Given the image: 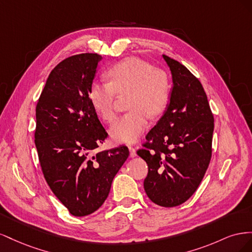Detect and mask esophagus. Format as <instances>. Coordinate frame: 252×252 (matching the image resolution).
Listing matches in <instances>:
<instances>
[{"mask_svg":"<svg viewBox=\"0 0 252 252\" xmlns=\"http://www.w3.org/2000/svg\"><path fill=\"white\" fill-rule=\"evenodd\" d=\"M129 157L130 158H134V157H136V150H135V148H133V147H129Z\"/></svg>","mask_w":252,"mask_h":252,"instance_id":"esophagus-1","label":"esophagus"}]
</instances>
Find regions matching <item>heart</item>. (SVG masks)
<instances>
[{
	"label": "heart",
	"instance_id": "b5f03b06",
	"mask_svg": "<svg viewBox=\"0 0 252 252\" xmlns=\"http://www.w3.org/2000/svg\"><path fill=\"white\" fill-rule=\"evenodd\" d=\"M109 82H93L88 97L98 117L111 123L117 117L114 101L118 95H127L130 109L110 129L111 138L118 143L132 144L148 127V116L162 114L169 101V80L167 74L138 58H127L112 65Z\"/></svg>",
	"mask_w": 252,
	"mask_h": 252
}]
</instances>
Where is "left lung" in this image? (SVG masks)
<instances>
[{"instance_id":"1","label":"left lung","mask_w":252,"mask_h":252,"mask_svg":"<svg viewBox=\"0 0 252 252\" xmlns=\"http://www.w3.org/2000/svg\"><path fill=\"white\" fill-rule=\"evenodd\" d=\"M163 58L172 74L170 102L136 154L148 165L149 199L175 207L195 192L208 168L215 120L201 82L178 61Z\"/></svg>"}]
</instances>
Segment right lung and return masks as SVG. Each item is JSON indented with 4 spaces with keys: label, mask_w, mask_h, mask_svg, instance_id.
<instances>
[{
    "label": "right lung",
    "mask_w": 252,
    "mask_h": 252,
    "mask_svg": "<svg viewBox=\"0 0 252 252\" xmlns=\"http://www.w3.org/2000/svg\"><path fill=\"white\" fill-rule=\"evenodd\" d=\"M101 60L96 53L63 60L50 72L35 108L34 143L44 178L74 217L101 207L129 156L124 145L90 154L108 136L88 97Z\"/></svg>",
    "instance_id": "right-lung-1"
}]
</instances>
